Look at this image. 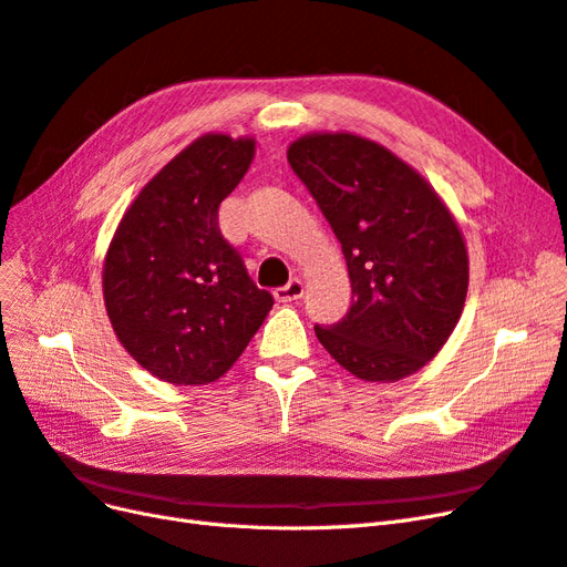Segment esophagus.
<instances>
[{
  "mask_svg": "<svg viewBox=\"0 0 567 567\" xmlns=\"http://www.w3.org/2000/svg\"><path fill=\"white\" fill-rule=\"evenodd\" d=\"M302 293H305L302 281L300 279H290L286 286L274 290V298H277L279 302H293V300L302 298Z\"/></svg>",
  "mask_w": 567,
  "mask_h": 567,
  "instance_id": "obj_1",
  "label": "esophagus"
}]
</instances>
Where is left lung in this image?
<instances>
[{
    "label": "left lung",
    "mask_w": 567,
    "mask_h": 567,
    "mask_svg": "<svg viewBox=\"0 0 567 567\" xmlns=\"http://www.w3.org/2000/svg\"><path fill=\"white\" fill-rule=\"evenodd\" d=\"M288 163L340 241L352 307L315 326L357 379L392 383L442 350L468 293V250L447 205L414 167L350 132L305 134Z\"/></svg>",
    "instance_id": "1"
}]
</instances>
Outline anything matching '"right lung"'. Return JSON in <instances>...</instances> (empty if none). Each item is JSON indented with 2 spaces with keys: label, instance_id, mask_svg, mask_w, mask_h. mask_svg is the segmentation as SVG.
I'll list each match as a JSON object with an SVG mask.
<instances>
[{
  "label": "right lung",
  "instance_id": "right-lung-1",
  "mask_svg": "<svg viewBox=\"0 0 567 567\" xmlns=\"http://www.w3.org/2000/svg\"><path fill=\"white\" fill-rule=\"evenodd\" d=\"M252 156L248 136H198L142 188L113 234L101 274L109 319L123 348L165 383L225 375L274 305L217 221Z\"/></svg>",
  "mask_w": 567,
  "mask_h": 567
}]
</instances>
